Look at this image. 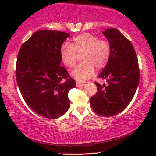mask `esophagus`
Instances as JSON below:
<instances>
[{"mask_svg": "<svg viewBox=\"0 0 156 156\" xmlns=\"http://www.w3.org/2000/svg\"><path fill=\"white\" fill-rule=\"evenodd\" d=\"M85 85L84 83H79V82H76V86L78 87H83V86Z\"/></svg>", "mask_w": 156, "mask_h": 156, "instance_id": "obj_1", "label": "esophagus"}]
</instances>
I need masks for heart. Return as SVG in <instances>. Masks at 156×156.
Masks as SVG:
<instances>
[{
	"label": "heart",
	"instance_id": "heart-1",
	"mask_svg": "<svg viewBox=\"0 0 156 156\" xmlns=\"http://www.w3.org/2000/svg\"><path fill=\"white\" fill-rule=\"evenodd\" d=\"M111 52L112 49L108 41L99 39L91 34L83 33L75 37L70 44H62L59 54L62 63L69 68L74 67L78 55H81L83 63L78 65L71 75L78 81H85L94 75V67L102 69L106 66Z\"/></svg>",
	"mask_w": 156,
	"mask_h": 156
}]
</instances>
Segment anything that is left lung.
Returning a JSON list of instances; mask_svg holds the SVG:
<instances>
[{
	"mask_svg": "<svg viewBox=\"0 0 156 156\" xmlns=\"http://www.w3.org/2000/svg\"><path fill=\"white\" fill-rule=\"evenodd\" d=\"M111 45V56L99 78L108 84L95 83L98 92L90 98L94 112L111 117L122 112L133 99L139 83V68L131 42L116 28L103 32Z\"/></svg>",
	"mask_w": 156,
	"mask_h": 156,
	"instance_id": "8db88e82",
	"label": "left lung"
}]
</instances>
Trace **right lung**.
<instances>
[{
    "label": "right lung",
    "mask_w": 156,
    "mask_h": 156,
    "mask_svg": "<svg viewBox=\"0 0 156 156\" xmlns=\"http://www.w3.org/2000/svg\"><path fill=\"white\" fill-rule=\"evenodd\" d=\"M69 34L51 30L36 31L21 46L16 79L27 105L48 119L64 115L69 108L68 92L76 81L61 67L59 50Z\"/></svg>",
    "instance_id": "right-lung-1"
}]
</instances>
